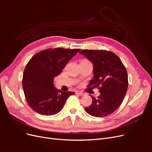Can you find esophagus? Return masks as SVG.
<instances>
[{
    "mask_svg": "<svg viewBox=\"0 0 152 152\" xmlns=\"http://www.w3.org/2000/svg\"><path fill=\"white\" fill-rule=\"evenodd\" d=\"M78 95H79V96H84L85 95V94L84 93H80V92H78V93H77Z\"/></svg>",
    "mask_w": 152,
    "mask_h": 152,
    "instance_id": "obj_1",
    "label": "esophagus"
}]
</instances>
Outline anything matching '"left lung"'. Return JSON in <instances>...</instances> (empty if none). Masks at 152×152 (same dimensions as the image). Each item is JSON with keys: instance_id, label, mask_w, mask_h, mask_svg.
Listing matches in <instances>:
<instances>
[{"instance_id": "obj_1", "label": "left lung", "mask_w": 152, "mask_h": 152, "mask_svg": "<svg viewBox=\"0 0 152 152\" xmlns=\"http://www.w3.org/2000/svg\"><path fill=\"white\" fill-rule=\"evenodd\" d=\"M93 64V79L89 86L98 87L101 93L97 99L85 108L96 117H103L113 113L120 107L127 93V70L115 54L104 50H82L79 53Z\"/></svg>"}]
</instances>
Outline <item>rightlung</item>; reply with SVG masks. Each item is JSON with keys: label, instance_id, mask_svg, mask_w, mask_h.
Here are the masks:
<instances>
[{"label": "right lung", "instance_id": "1", "mask_svg": "<svg viewBox=\"0 0 152 152\" xmlns=\"http://www.w3.org/2000/svg\"><path fill=\"white\" fill-rule=\"evenodd\" d=\"M80 49H48L35 54L27 63L23 75V89L31 108L42 115H53L63 109L73 92L54 87V78L60 74Z\"/></svg>", "mask_w": 152, "mask_h": 152}]
</instances>
